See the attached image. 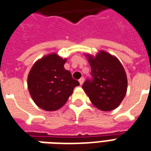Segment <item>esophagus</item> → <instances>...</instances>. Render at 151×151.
<instances>
[{
	"instance_id": "esophagus-1",
	"label": "esophagus",
	"mask_w": 151,
	"mask_h": 151,
	"mask_svg": "<svg viewBox=\"0 0 151 151\" xmlns=\"http://www.w3.org/2000/svg\"><path fill=\"white\" fill-rule=\"evenodd\" d=\"M83 82H84V78H81L79 79V83H80V85H82Z\"/></svg>"
}]
</instances>
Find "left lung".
Instances as JSON below:
<instances>
[{"instance_id":"left-lung-1","label":"left lung","mask_w":151,"mask_h":151,"mask_svg":"<svg viewBox=\"0 0 151 151\" xmlns=\"http://www.w3.org/2000/svg\"><path fill=\"white\" fill-rule=\"evenodd\" d=\"M88 56L91 78L82 85L93 105L102 111H111L122 102L127 91V77L119 60L101 51Z\"/></svg>"}]
</instances>
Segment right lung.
Here are the masks:
<instances>
[{"mask_svg": "<svg viewBox=\"0 0 151 151\" xmlns=\"http://www.w3.org/2000/svg\"><path fill=\"white\" fill-rule=\"evenodd\" d=\"M66 59L55 53L39 60L28 74L27 86L31 98L45 111H56L65 105L78 81L64 68Z\"/></svg>", "mask_w": 151, "mask_h": 151, "instance_id": "add662e5", "label": "right lung"}]
</instances>
